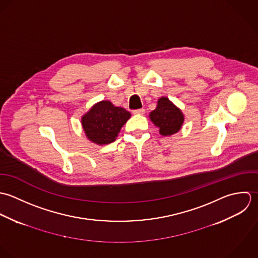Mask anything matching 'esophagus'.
<instances>
[{
	"instance_id": "esophagus-1",
	"label": "esophagus",
	"mask_w": 258,
	"mask_h": 258,
	"mask_svg": "<svg viewBox=\"0 0 258 258\" xmlns=\"http://www.w3.org/2000/svg\"><path fill=\"white\" fill-rule=\"evenodd\" d=\"M145 112H146L145 108H139V109L133 110V113H134V114H144Z\"/></svg>"
}]
</instances>
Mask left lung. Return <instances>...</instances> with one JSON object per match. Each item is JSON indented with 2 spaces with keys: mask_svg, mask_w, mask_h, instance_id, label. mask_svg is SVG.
Masks as SVG:
<instances>
[{
  "mask_svg": "<svg viewBox=\"0 0 258 258\" xmlns=\"http://www.w3.org/2000/svg\"><path fill=\"white\" fill-rule=\"evenodd\" d=\"M160 135L167 137L177 133L183 123V114L167 98H160L157 106L150 114Z\"/></svg>",
  "mask_w": 258,
  "mask_h": 258,
  "instance_id": "obj_1",
  "label": "left lung"
}]
</instances>
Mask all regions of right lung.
<instances>
[{
    "mask_svg": "<svg viewBox=\"0 0 258 258\" xmlns=\"http://www.w3.org/2000/svg\"><path fill=\"white\" fill-rule=\"evenodd\" d=\"M130 117V111L103 101L95 104L83 116L82 123L89 140L98 145H106L115 141L121 126Z\"/></svg>",
    "mask_w": 258,
    "mask_h": 258,
    "instance_id": "1",
    "label": "right lung"
}]
</instances>
